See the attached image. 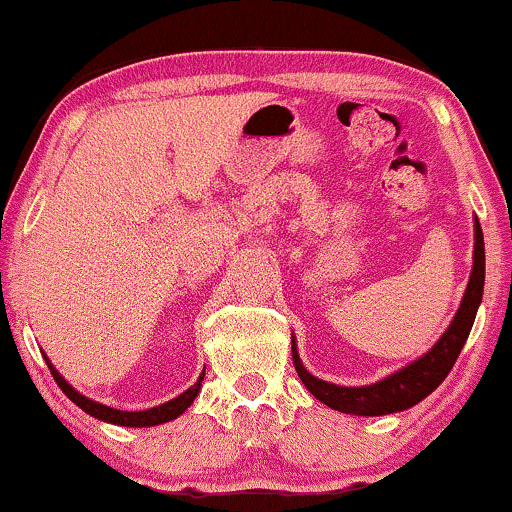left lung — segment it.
<instances>
[{
  "instance_id": "left-lung-1",
  "label": "left lung",
  "mask_w": 512,
  "mask_h": 512,
  "mask_svg": "<svg viewBox=\"0 0 512 512\" xmlns=\"http://www.w3.org/2000/svg\"><path fill=\"white\" fill-rule=\"evenodd\" d=\"M482 289H485V240H482V228L475 221V251H473V272L468 279L464 300L457 317L447 328L443 338H440L429 354L422 359L410 363L408 368L398 370V373L384 377L382 382L368 384V387H338V384L324 382L314 377L303 368L298 359L296 342H293V366L298 370V377L310 389L314 398L326 403L328 408L345 412V415H389V412L408 410L412 405L422 401L445 380L450 373L454 361L464 347V342L471 333L475 314H478Z\"/></svg>"
}]
</instances>
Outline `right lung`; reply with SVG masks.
I'll list each match as a JSON object with an SVG mask.
<instances>
[{"label": "right lung", "instance_id": "right-lung-1", "mask_svg": "<svg viewBox=\"0 0 512 512\" xmlns=\"http://www.w3.org/2000/svg\"><path fill=\"white\" fill-rule=\"evenodd\" d=\"M46 363H48V368H51L53 380L58 382V387L62 389V394H65V396L69 398V401L79 405V408H81L83 412H88V415L102 419V422L121 424V426H156V424H165V422H170V419L179 417L181 412H184V410L188 408V405L193 403V398L198 396L200 382H202V377H205V373H202V375L198 377V382H195L191 389H186L184 394L177 396V398H172V401L158 405V408L142 410V412H125V410H114V408H109V405H102V403L90 401V398L79 394V391L72 389L65 380H62V375L51 366V361H46Z\"/></svg>", "mask_w": 512, "mask_h": 512}]
</instances>
